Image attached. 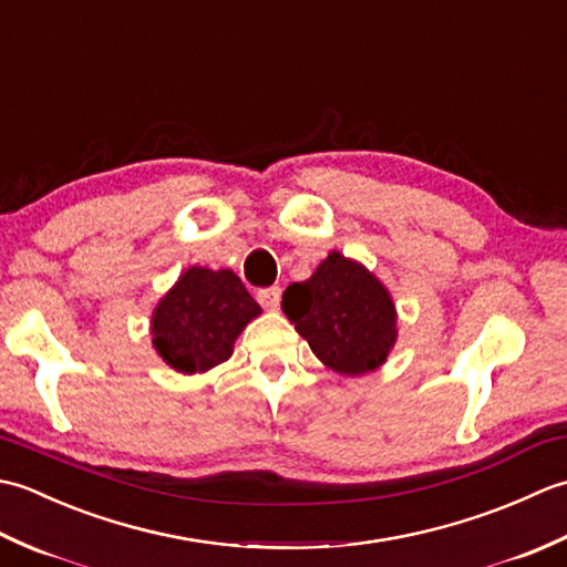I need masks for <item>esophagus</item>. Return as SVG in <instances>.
I'll return each instance as SVG.
<instances>
[{
    "label": "esophagus",
    "instance_id": "esophagus-1",
    "mask_svg": "<svg viewBox=\"0 0 567 567\" xmlns=\"http://www.w3.org/2000/svg\"><path fill=\"white\" fill-rule=\"evenodd\" d=\"M280 287H265V290L258 292V302L265 307V309H277L280 307Z\"/></svg>",
    "mask_w": 567,
    "mask_h": 567
}]
</instances>
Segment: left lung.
<instances>
[{"label": "left lung", "instance_id": "obj_1", "mask_svg": "<svg viewBox=\"0 0 567 567\" xmlns=\"http://www.w3.org/2000/svg\"><path fill=\"white\" fill-rule=\"evenodd\" d=\"M285 317L323 365L360 378L388 363L396 343V307L363 262L331 250L309 280L282 295Z\"/></svg>", "mask_w": 567, "mask_h": 567}]
</instances>
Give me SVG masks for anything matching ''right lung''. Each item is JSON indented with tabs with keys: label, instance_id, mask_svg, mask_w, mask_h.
<instances>
[{
	"label": "right lung",
	"instance_id": "right-lung-1",
	"mask_svg": "<svg viewBox=\"0 0 567 567\" xmlns=\"http://www.w3.org/2000/svg\"><path fill=\"white\" fill-rule=\"evenodd\" d=\"M262 309L234 270L192 265L155 305L151 343L165 365L202 375L234 355V343Z\"/></svg>",
	"mask_w": 567,
	"mask_h": 567
}]
</instances>
